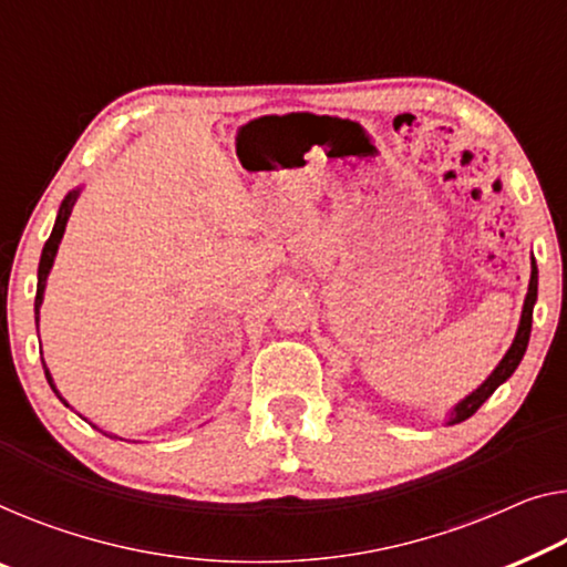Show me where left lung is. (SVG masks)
<instances>
[{"instance_id":"1","label":"left lung","mask_w":567,"mask_h":567,"mask_svg":"<svg viewBox=\"0 0 567 567\" xmlns=\"http://www.w3.org/2000/svg\"><path fill=\"white\" fill-rule=\"evenodd\" d=\"M535 302H537V265H535V259H532V275H529L527 298H525V306H522L519 328H517V336H514V341L509 346V351L504 353V359L499 361V364H496V369L492 371V374L484 379V384L476 386V390L463 396V400L455 404V408L451 410V415H447V425H455V422L468 420L473 412H476L481 404H484L488 396L496 392V386H502L506 379L514 374V369L519 367V361H522V357H525L527 343H529L532 310H535Z\"/></svg>"}]
</instances>
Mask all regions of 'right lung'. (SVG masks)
Here are the masks:
<instances>
[{
	"instance_id": "obj_1",
	"label": "right lung",
	"mask_w": 567,
	"mask_h": 567,
	"mask_svg": "<svg viewBox=\"0 0 567 567\" xmlns=\"http://www.w3.org/2000/svg\"><path fill=\"white\" fill-rule=\"evenodd\" d=\"M79 196H81V188H75V190H71L68 193V196L63 198V203H61V208H58V216H55V226H53V231H50V239L45 241V247H42V255H40V267H38V295H35V323L40 320V306H42V295H45V282H48V275H50V269H53V261H55V255H58V244H61V239H63V234H65V224H68V216H71V210H73V206H75V200H79ZM42 353V351H40ZM42 367H45V361H42ZM45 379H48V384H50V390H53L55 394H58V400H61L65 408H71V404H68L65 400H63V394L55 390V382H53V377H50V371H48V367H45ZM91 425H94V422H91ZM96 427V425H94ZM109 435V433H106ZM112 437V435H109Z\"/></svg>"
}]
</instances>
